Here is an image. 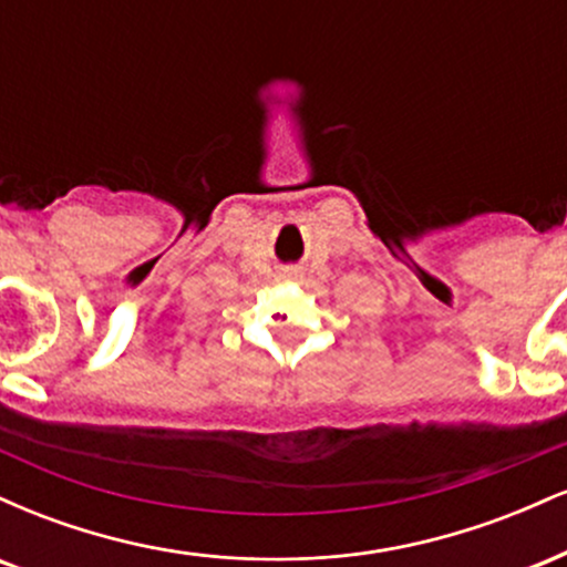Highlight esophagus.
Returning a JSON list of instances; mask_svg holds the SVG:
<instances>
[{
  "label": "esophagus",
  "instance_id": "1",
  "mask_svg": "<svg viewBox=\"0 0 567 567\" xmlns=\"http://www.w3.org/2000/svg\"><path fill=\"white\" fill-rule=\"evenodd\" d=\"M279 279H285V282H303V269L301 266H282Z\"/></svg>",
  "mask_w": 567,
  "mask_h": 567
}]
</instances>
